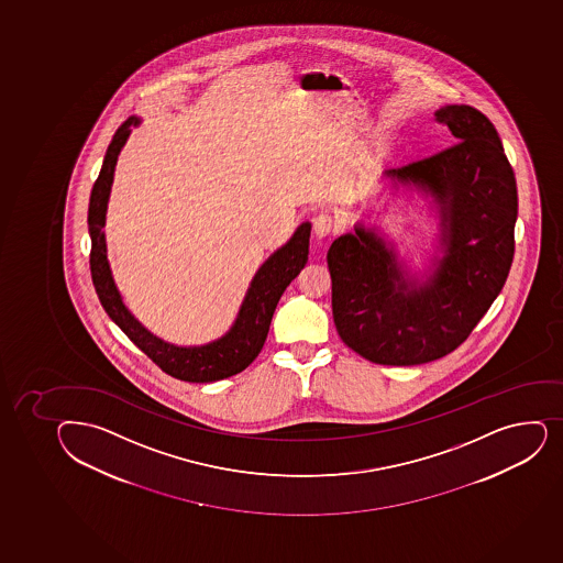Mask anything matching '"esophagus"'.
<instances>
[{
	"label": "esophagus",
	"instance_id": "esophagus-1",
	"mask_svg": "<svg viewBox=\"0 0 563 563\" xmlns=\"http://www.w3.org/2000/svg\"><path fill=\"white\" fill-rule=\"evenodd\" d=\"M332 232H336V221L329 212H319L313 218V234L318 238L331 236Z\"/></svg>",
	"mask_w": 563,
	"mask_h": 563
}]
</instances>
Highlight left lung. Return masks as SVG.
<instances>
[{
	"instance_id": "8db88e82",
	"label": "left lung",
	"mask_w": 563,
	"mask_h": 563,
	"mask_svg": "<svg viewBox=\"0 0 563 563\" xmlns=\"http://www.w3.org/2000/svg\"><path fill=\"white\" fill-rule=\"evenodd\" d=\"M454 144L386 174L429 188L443 210L445 256L423 288L406 283L391 251L356 229L327 255L338 334L373 364L418 365L470 338L510 273L516 240V175L499 133L470 104L435 112Z\"/></svg>"
}]
</instances>
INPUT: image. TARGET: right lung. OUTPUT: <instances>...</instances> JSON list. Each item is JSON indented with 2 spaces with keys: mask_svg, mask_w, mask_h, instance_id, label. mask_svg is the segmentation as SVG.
I'll use <instances>...</instances> for the list:
<instances>
[{
  "mask_svg": "<svg viewBox=\"0 0 563 563\" xmlns=\"http://www.w3.org/2000/svg\"><path fill=\"white\" fill-rule=\"evenodd\" d=\"M139 120L131 117L118 128L109 150L104 153L103 166L90 194L88 231L92 240L90 273H92L93 288L109 318L128 334L129 340L142 353L147 354L164 373H168L169 377L179 378L185 383H214L221 378L232 377L236 373L244 372L245 367L261 353L278 299L286 290V286L290 285L307 264L310 223H302L291 236L290 242L285 247H280L258 269L245 296L244 305L240 308L236 323L232 325L229 334L203 347L183 349L164 343L163 340L145 331L144 327L129 313L128 308L123 307L122 297L114 286L109 262L104 255V236L101 231V227L104 225V210L109 201L118 153L125 144L131 128Z\"/></svg>",
  "mask_w": 563,
  "mask_h": 563,
  "instance_id": "right-lung-1",
  "label": "right lung"
}]
</instances>
